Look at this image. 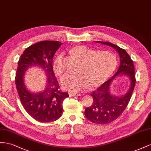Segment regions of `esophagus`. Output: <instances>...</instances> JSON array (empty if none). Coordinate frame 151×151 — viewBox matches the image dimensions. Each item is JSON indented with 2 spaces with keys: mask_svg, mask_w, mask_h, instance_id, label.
<instances>
[{
  "mask_svg": "<svg viewBox=\"0 0 151 151\" xmlns=\"http://www.w3.org/2000/svg\"><path fill=\"white\" fill-rule=\"evenodd\" d=\"M69 96L70 97L72 96H80V93H74V92H69Z\"/></svg>",
  "mask_w": 151,
  "mask_h": 151,
  "instance_id": "esophagus-1",
  "label": "esophagus"
}]
</instances>
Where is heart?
Here are the masks:
<instances>
[{
  "label": "heart",
  "mask_w": 151,
  "mask_h": 151,
  "mask_svg": "<svg viewBox=\"0 0 151 151\" xmlns=\"http://www.w3.org/2000/svg\"><path fill=\"white\" fill-rule=\"evenodd\" d=\"M70 53L80 59L76 73H69L61 78L62 87L71 92H78L89 85L95 87L102 84L113 74L117 66L114 54L108 50L95 51L85 45H76ZM63 54H58L53 61L55 74L61 75L64 71L62 60Z\"/></svg>",
  "instance_id": "1"
}]
</instances>
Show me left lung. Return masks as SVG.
<instances>
[{"label": "left lung", "mask_w": 151, "mask_h": 151, "mask_svg": "<svg viewBox=\"0 0 151 151\" xmlns=\"http://www.w3.org/2000/svg\"><path fill=\"white\" fill-rule=\"evenodd\" d=\"M96 42L113 47L118 52L120 58V65L117 72L92 92L91 96L93 97V104L85 110V117L89 121L104 124L117 119L128 106L135 85V68L133 61L125 50L110 42ZM120 74H125L129 77L131 80V86L124 96H116L110 92V86L114 79Z\"/></svg>", "instance_id": "obj_1"}]
</instances>
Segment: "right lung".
<instances>
[{
  "label": "right lung",
  "instance_id": "1",
  "mask_svg": "<svg viewBox=\"0 0 151 151\" xmlns=\"http://www.w3.org/2000/svg\"><path fill=\"white\" fill-rule=\"evenodd\" d=\"M62 43L45 40L27 47L21 54L16 73V86L21 104L33 118L42 123L58 119L63 113V102L69 97L59 90V85L53 71L52 59ZM37 66L45 71L47 77L45 89L33 93L26 88L23 77L28 68Z\"/></svg>",
  "mask_w": 151,
  "mask_h": 151
}]
</instances>
